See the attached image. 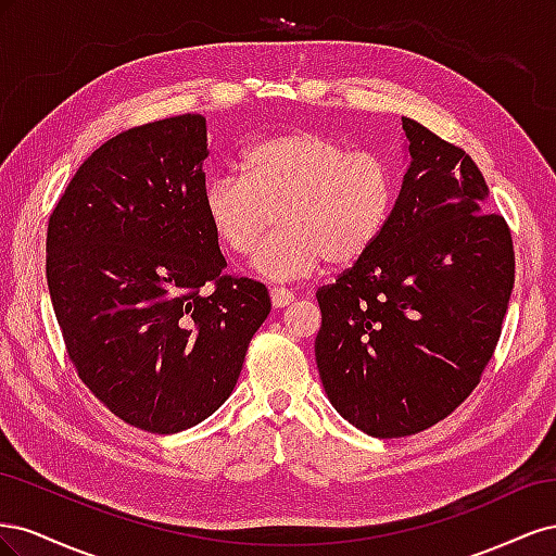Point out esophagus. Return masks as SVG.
I'll return each mask as SVG.
<instances>
[{
	"label": "esophagus",
	"instance_id": "1",
	"mask_svg": "<svg viewBox=\"0 0 556 556\" xmlns=\"http://www.w3.org/2000/svg\"><path fill=\"white\" fill-rule=\"evenodd\" d=\"M268 294H271L274 308H285L294 301V294L290 290H285V288H271V292H268Z\"/></svg>",
	"mask_w": 556,
	"mask_h": 556
}]
</instances>
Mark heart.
Returning <instances> with one entry per match:
<instances>
[{
    "label": "heart",
    "mask_w": 556,
    "mask_h": 556,
    "mask_svg": "<svg viewBox=\"0 0 556 556\" xmlns=\"http://www.w3.org/2000/svg\"><path fill=\"white\" fill-rule=\"evenodd\" d=\"M241 176H215L204 188V213L227 252H255L276 220L280 229L257 252L271 280L313 274L327 260L350 266L371 250L396 204L394 164L374 150L311 129H290L250 143Z\"/></svg>",
    "instance_id": "heart-1"
}]
</instances>
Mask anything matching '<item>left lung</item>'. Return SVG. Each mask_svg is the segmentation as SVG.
<instances>
[{
	"label": "left lung",
	"mask_w": 556,
	"mask_h": 556,
	"mask_svg": "<svg viewBox=\"0 0 556 556\" xmlns=\"http://www.w3.org/2000/svg\"><path fill=\"white\" fill-rule=\"evenodd\" d=\"M410 166L378 243L317 290L331 406L376 439L441 422L490 364L515 282L510 229L459 146L401 117Z\"/></svg>",
	"instance_id": "left-lung-1"
}]
</instances>
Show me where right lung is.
I'll return each instance as SVG.
<instances>
[{"label": "right lung", "instance_id": "right-lung-1", "mask_svg": "<svg viewBox=\"0 0 556 556\" xmlns=\"http://www.w3.org/2000/svg\"><path fill=\"white\" fill-rule=\"evenodd\" d=\"M206 157L204 115L131 127L78 166L48 220V292L76 374L150 433L223 406L271 311L262 282L225 274Z\"/></svg>", "mask_w": 556, "mask_h": 556}]
</instances>
